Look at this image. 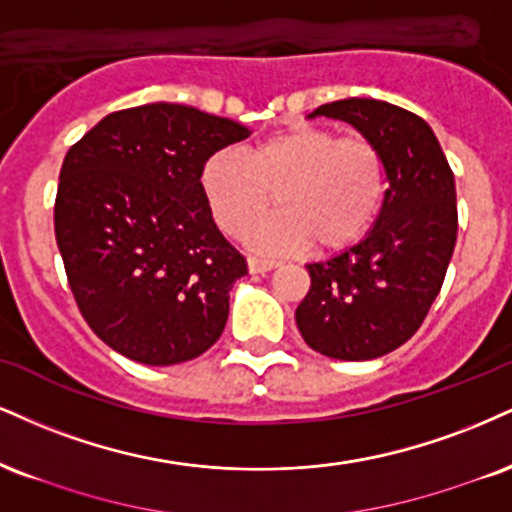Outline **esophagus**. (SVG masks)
Listing matches in <instances>:
<instances>
[{
  "label": "esophagus",
  "instance_id": "obj_1",
  "mask_svg": "<svg viewBox=\"0 0 512 512\" xmlns=\"http://www.w3.org/2000/svg\"><path fill=\"white\" fill-rule=\"evenodd\" d=\"M274 267H279V262H276V260H267V257H257V255L248 257V269H250V274L272 272Z\"/></svg>",
  "mask_w": 512,
  "mask_h": 512
}]
</instances>
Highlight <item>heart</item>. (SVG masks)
<instances>
[{"instance_id":"1","label":"heart","mask_w":512,"mask_h":512,"mask_svg":"<svg viewBox=\"0 0 512 512\" xmlns=\"http://www.w3.org/2000/svg\"><path fill=\"white\" fill-rule=\"evenodd\" d=\"M277 190L282 209L260 222ZM200 190L219 229L262 250L312 248L336 252L372 229L386 190L389 164L365 135L298 123L248 152L221 150L202 166Z\"/></svg>"}]
</instances>
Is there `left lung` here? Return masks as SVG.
Segmentation results:
<instances>
[{"instance_id": "obj_1", "label": "left lung", "mask_w": 512, "mask_h": 512, "mask_svg": "<svg viewBox=\"0 0 512 512\" xmlns=\"http://www.w3.org/2000/svg\"><path fill=\"white\" fill-rule=\"evenodd\" d=\"M341 119L374 140L389 164L377 224L353 248L307 264L295 310L300 336L334 360H374L420 329L458 238L455 178L429 123L396 104L350 97L310 114Z\"/></svg>"}]
</instances>
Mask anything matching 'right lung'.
I'll list each match as a JSON object with an SVG mask.
<instances>
[{"label": "right lung", "mask_w": 512, "mask_h": 512, "mask_svg": "<svg viewBox=\"0 0 512 512\" xmlns=\"http://www.w3.org/2000/svg\"><path fill=\"white\" fill-rule=\"evenodd\" d=\"M248 135L155 102L104 116L66 152L54 233L80 315L116 353L164 367L217 343L248 262L214 224L200 174Z\"/></svg>", "instance_id": "add662e5"}]
</instances>
